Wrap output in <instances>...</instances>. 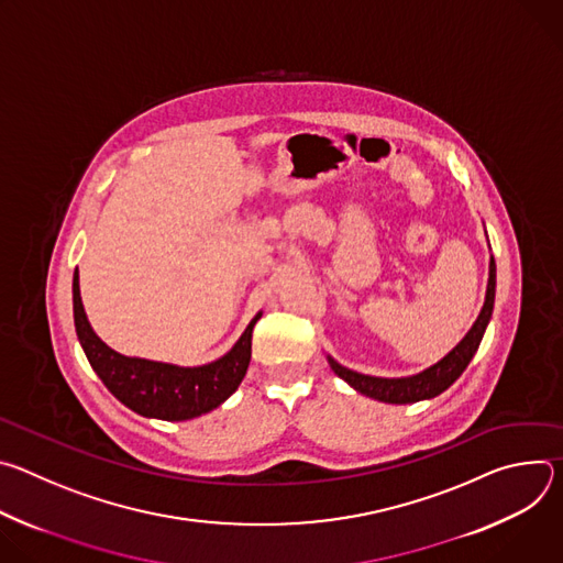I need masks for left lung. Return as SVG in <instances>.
Listing matches in <instances>:
<instances>
[{
    "instance_id": "1",
    "label": "left lung",
    "mask_w": 563,
    "mask_h": 563,
    "mask_svg": "<svg viewBox=\"0 0 563 563\" xmlns=\"http://www.w3.org/2000/svg\"><path fill=\"white\" fill-rule=\"evenodd\" d=\"M495 287H497V267H495V258H493L486 302L476 318V323L445 358H441L437 365L428 367L426 372H421L417 376H408V378L365 376V374H358V372H352V369L339 365L334 358L328 356L330 367L361 394L376 398V400H385V404H417V400H423V398H434L441 391H445L463 374V369L472 361L474 352L478 350L481 339H484V332H486V328L490 323V316H493Z\"/></svg>"
}]
</instances>
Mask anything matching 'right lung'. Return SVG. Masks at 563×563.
I'll use <instances>...</instances> for the list:
<instances>
[{"label": "right lung", "instance_id": "obj_1", "mask_svg": "<svg viewBox=\"0 0 563 563\" xmlns=\"http://www.w3.org/2000/svg\"><path fill=\"white\" fill-rule=\"evenodd\" d=\"M261 313L245 334L222 358L202 367H178L144 358H129L104 345L91 330L82 298H79L77 269L73 276V320L82 350L109 391L122 404L151 419L187 421L211 412L238 389L252 358V332Z\"/></svg>", "mask_w": 563, "mask_h": 563}]
</instances>
